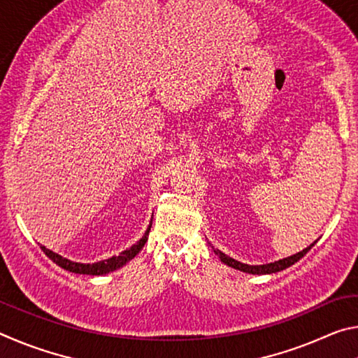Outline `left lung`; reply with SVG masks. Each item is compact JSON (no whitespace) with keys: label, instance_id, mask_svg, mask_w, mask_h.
<instances>
[{"label":"left lung","instance_id":"obj_1","mask_svg":"<svg viewBox=\"0 0 358 358\" xmlns=\"http://www.w3.org/2000/svg\"><path fill=\"white\" fill-rule=\"evenodd\" d=\"M317 241V240H316ZM314 241V243H316ZM314 243H311L308 248H305V250L294 254V256H289L286 259H280V260H275V262H270V264H264V265H248V264H243V262H238V260H235L232 257H229L227 254H224L222 251L216 250V248H213V251L217 257L221 259L222 264H226L229 266H232V268L235 270H240V271H245V273H250V275H271V273H278V271L281 270H286L287 266L294 265L295 262H299V260L305 256V254L311 250V248L314 246Z\"/></svg>","mask_w":358,"mask_h":358}]
</instances>
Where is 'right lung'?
<instances>
[{
	"label": "right lung",
	"instance_id": "right-lung-1",
	"mask_svg": "<svg viewBox=\"0 0 358 358\" xmlns=\"http://www.w3.org/2000/svg\"><path fill=\"white\" fill-rule=\"evenodd\" d=\"M150 229H151V222L148 229L145 230L143 237L137 241L136 245H132L128 250L121 251L118 256H112L106 260H99V262H94V264H80V262H74V260H69L63 256H59V254L53 252L50 250H47L45 246H41V250L45 252V256L48 259H52L53 262H55L58 266H62V268L72 271V273H78V275H93V276H101V275H106V273H110V271H115L121 268V266L126 265L129 262L131 259H134L138 252L142 251V248L145 246L148 240V234H150Z\"/></svg>",
	"mask_w": 358,
	"mask_h": 358
}]
</instances>
